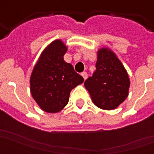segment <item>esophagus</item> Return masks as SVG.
I'll return each instance as SVG.
<instances>
[{"label":"esophagus","mask_w":154,"mask_h":154,"mask_svg":"<svg viewBox=\"0 0 154 154\" xmlns=\"http://www.w3.org/2000/svg\"><path fill=\"white\" fill-rule=\"evenodd\" d=\"M81 75L82 76V77L84 78V80H86V79L87 78V73L86 72H82V73H81Z\"/></svg>","instance_id":"esophagus-1"}]
</instances>
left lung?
<instances>
[{
  "label": "left lung",
  "mask_w": 154,
  "mask_h": 154,
  "mask_svg": "<svg viewBox=\"0 0 154 154\" xmlns=\"http://www.w3.org/2000/svg\"><path fill=\"white\" fill-rule=\"evenodd\" d=\"M97 69L84 82L97 107L111 110L125 101L130 86L129 75L117 55L108 47L97 51Z\"/></svg>",
  "instance_id": "left-lung-1"
}]
</instances>
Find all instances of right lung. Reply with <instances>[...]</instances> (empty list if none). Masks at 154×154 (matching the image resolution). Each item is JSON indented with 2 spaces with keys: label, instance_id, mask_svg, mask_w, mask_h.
Wrapping results in <instances>:
<instances>
[{
  "label": "right lung",
  "instance_id": "1",
  "mask_svg": "<svg viewBox=\"0 0 154 154\" xmlns=\"http://www.w3.org/2000/svg\"><path fill=\"white\" fill-rule=\"evenodd\" d=\"M67 47L56 39L41 53L30 76V92L40 109L57 113L67 106L71 91L84 82L63 59Z\"/></svg>",
  "mask_w": 154,
  "mask_h": 154
}]
</instances>
